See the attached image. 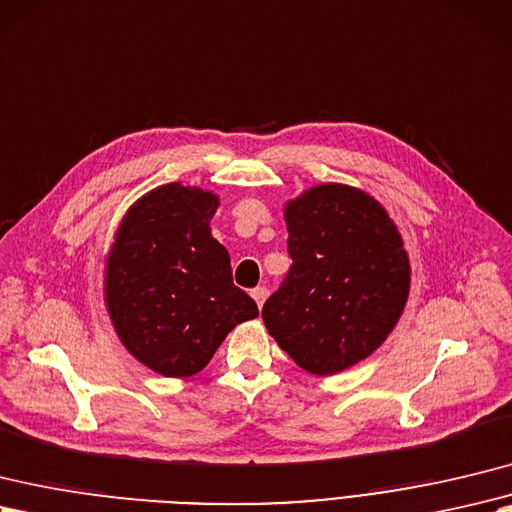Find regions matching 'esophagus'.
Segmentation results:
<instances>
[{
	"label": "esophagus",
	"instance_id": "obj_1",
	"mask_svg": "<svg viewBox=\"0 0 512 512\" xmlns=\"http://www.w3.org/2000/svg\"><path fill=\"white\" fill-rule=\"evenodd\" d=\"M251 296H253L257 307L261 310V305H264L266 299H268V288H266V285H259V288H253V290H251Z\"/></svg>",
	"mask_w": 512,
	"mask_h": 512
}]
</instances>
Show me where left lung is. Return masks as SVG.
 <instances>
[{"instance_id":"left-lung-1","label":"left lung","mask_w":512,"mask_h":512,"mask_svg":"<svg viewBox=\"0 0 512 512\" xmlns=\"http://www.w3.org/2000/svg\"><path fill=\"white\" fill-rule=\"evenodd\" d=\"M292 266L264 303L279 347L312 375L368 358L403 312L410 261L395 222L360 189L323 183L285 205Z\"/></svg>"}]
</instances>
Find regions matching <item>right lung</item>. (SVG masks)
Returning a JSON list of instances; mask_svg holds the SVG:
<instances>
[{
    "instance_id": "1",
    "label": "right lung",
    "mask_w": 512,
    "mask_h": 512,
    "mask_svg": "<svg viewBox=\"0 0 512 512\" xmlns=\"http://www.w3.org/2000/svg\"><path fill=\"white\" fill-rule=\"evenodd\" d=\"M218 196L170 183L128 209L106 259L104 299L117 336L165 377L196 375L229 331L257 318L233 283L227 248L209 220Z\"/></svg>"
}]
</instances>
